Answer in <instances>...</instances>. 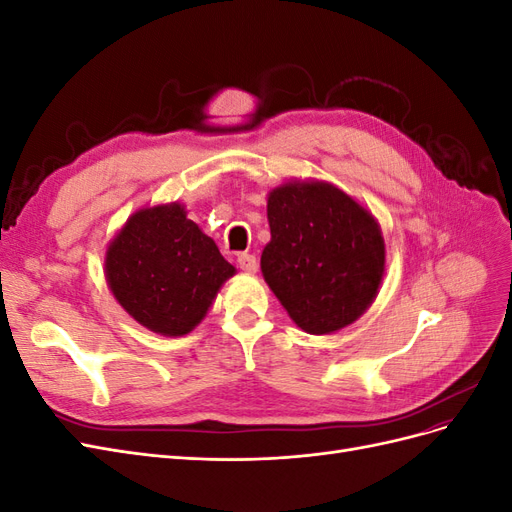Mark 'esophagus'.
Here are the masks:
<instances>
[{
  "label": "esophagus",
  "instance_id": "obj_1",
  "mask_svg": "<svg viewBox=\"0 0 512 512\" xmlns=\"http://www.w3.org/2000/svg\"><path fill=\"white\" fill-rule=\"evenodd\" d=\"M237 265H239V269L245 271V273H256L258 260H256L254 254H239V256H237Z\"/></svg>",
  "mask_w": 512,
  "mask_h": 512
}]
</instances>
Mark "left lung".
Here are the masks:
<instances>
[{"label": "left lung", "mask_w": 512, "mask_h": 512, "mask_svg": "<svg viewBox=\"0 0 512 512\" xmlns=\"http://www.w3.org/2000/svg\"><path fill=\"white\" fill-rule=\"evenodd\" d=\"M271 241L262 275L290 318L312 335L354 322L376 299L384 241L376 220L329 183H284L269 194Z\"/></svg>", "instance_id": "obj_1"}]
</instances>
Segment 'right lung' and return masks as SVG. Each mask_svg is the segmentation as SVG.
<instances>
[{
	"label": "right lung",
	"mask_w": 512,
	"mask_h": 512,
	"mask_svg": "<svg viewBox=\"0 0 512 512\" xmlns=\"http://www.w3.org/2000/svg\"><path fill=\"white\" fill-rule=\"evenodd\" d=\"M230 275L235 267L177 203L134 213L106 250L115 299L168 337L190 333Z\"/></svg>",
	"instance_id": "add662e5"
}]
</instances>
